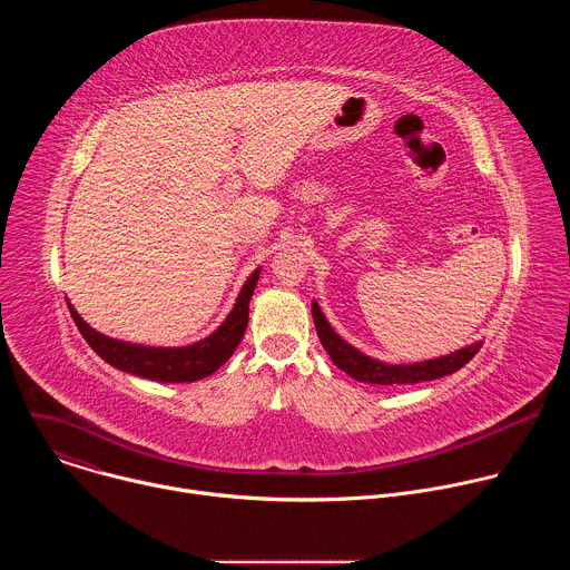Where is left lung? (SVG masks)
<instances>
[{"label": "left lung", "mask_w": 570, "mask_h": 570, "mask_svg": "<svg viewBox=\"0 0 570 570\" xmlns=\"http://www.w3.org/2000/svg\"><path fill=\"white\" fill-rule=\"evenodd\" d=\"M311 311H313V322H315V332L317 338L322 343V347L327 350V354L332 356V361L352 379L361 381V383H370V385H411V383H422V381H433V379H442L446 374L458 372L460 367H464L482 347V341L466 345L458 352H451L446 356L440 358H429V361H420V363H401V365H390L376 358H370L367 354L358 352L356 347H352L350 343H345L334 330L330 320L324 317V313L320 311L317 302H311Z\"/></svg>", "instance_id": "left-lung-1"}]
</instances>
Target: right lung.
Masks as SVG:
<instances>
[{"mask_svg":"<svg viewBox=\"0 0 570 570\" xmlns=\"http://www.w3.org/2000/svg\"><path fill=\"white\" fill-rule=\"evenodd\" d=\"M259 273L262 268H257L248 277V282L243 284L232 311L214 334L183 347H150L117 341L92 330L90 324L76 313L71 304L69 313L76 322L78 332L88 341V345L112 367L161 383H191L216 372L238 347L248 327V304L253 299Z\"/></svg>","mask_w":570,"mask_h":570,"instance_id":"1","label":"right lung"}]
</instances>
